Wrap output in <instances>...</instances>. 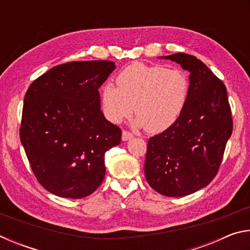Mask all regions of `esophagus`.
I'll return each instance as SVG.
<instances>
[{
  "label": "esophagus",
  "mask_w": 250,
  "mask_h": 250,
  "mask_svg": "<svg viewBox=\"0 0 250 250\" xmlns=\"http://www.w3.org/2000/svg\"><path fill=\"white\" fill-rule=\"evenodd\" d=\"M132 138H133V134L129 132V131L126 130L122 131V141H128V140H131Z\"/></svg>",
  "instance_id": "1"
}]
</instances>
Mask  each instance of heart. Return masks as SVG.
I'll return each mask as SVG.
<instances>
[{
    "mask_svg": "<svg viewBox=\"0 0 250 250\" xmlns=\"http://www.w3.org/2000/svg\"><path fill=\"white\" fill-rule=\"evenodd\" d=\"M117 88L105 84L100 99L104 112L113 124L134 112L135 125L152 133L167 130L180 119L188 99L189 79L183 70L133 62L118 74Z\"/></svg>",
    "mask_w": 250,
    "mask_h": 250,
    "instance_id": "b5f03b06",
    "label": "heart"
}]
</instances>
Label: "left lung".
<instances>
[{
	"instance_id": "8db88e82",
	"label": "left lung",
	"mask_w": 250,
	"mask_h": 250,
	"mask_svg": "<svg viewBox=\"0 0 250 250\" xmlns=\"http://www.w3.org/2000/svg\"><path fill=\"white\" fill-rule=\"evenodd\" d=\"M189 71L188 99L171 128L149 139L145 174L160 194L189 195L216 176L232 132L225 84L200 59L177 53L164 57Z\"/></svg>"
}]
</instances>
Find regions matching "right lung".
Returning a JSON list of instances; mask_svg holds the SVG:
<instances>
[{
  "label": "right lung",
  "instance_id": "obj_1",
  "mask_svg": "<svg viewBox=\"0 0 250 250\" xmlns=\"http://www.w3.org/2000/svg\"><path fill=\"white\" fill-rule=\"evenodd\" d=\"M115 68L110 61L66 62L25 94L21 142L34 175L54 195L83 198L103 183L104 153L122 132L104 118L98 89Z\"/></svg>",
  "mask_w": 250,
  "mask_h": 250
}]
</instances>
